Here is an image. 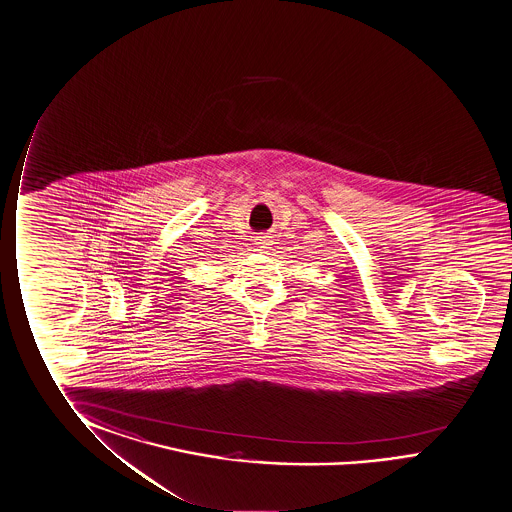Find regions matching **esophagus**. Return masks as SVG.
<instances>
[{
  "mask_svg": "<svg viewBox=\"0 0 512 512\" xmlns=\"http://www.w3.org/2000/svg\"><path fill=\"white\" fill-rule=\"evenodd\" d=\"M254 242L260 247V251H265V249H268V245L272 244L268 233H261L260 237L254 238Z\"/></svg>",
  "mask_w": 512,
  "mask_h": 512,
  "instance_id": "1",
  "label": "esophagus"
}]
</instances>
